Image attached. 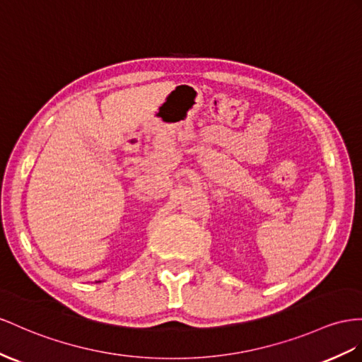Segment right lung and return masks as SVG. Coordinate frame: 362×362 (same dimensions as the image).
Wrapping results in <instances>:
<instances>
[{
  "label": "right lung",
  "instance_id": "right-lung-1",
  "mask_svg": "<svg viewBox=\"0 0 362 362\" xmlns=\"http://www.w3.org/2000/svg\"><path fill=\"white\" fill-rule=\"evenodd\" d=\"M96 283H100V281H96Z\"/></svg>",
  "mask_w": 362,
  "mask_h": 362
}]
</instances>
